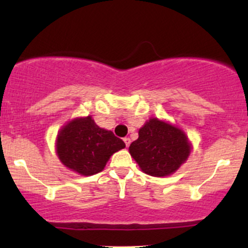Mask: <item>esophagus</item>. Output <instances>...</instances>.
Instances as JSON below:
<instances>
[{"mask_svg":"<svg viewBox=\"0 0 248 248\" xmlns=\"http://www.w3.org/2000/svg\"><path fill=\"white\" fill-rule=\"evenodd\" d=\"M124 143H126V147H129V144H130V139H129V138H124Z\"/></svg>","mask_w":248,"mask_h":248,"instance_id":"obj_1","label":"esophagus"}]
</instances>
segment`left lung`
Segmentation results:
<instances>
[{
    "label": "left lung",
    "instance_id": "obj_1",
    "mask_svg": "<svg viewBox=\"0 0 248 248\" xmlns=\"http://www.w3.org/2000/svg\"><path fill=\"white\" fill-rule=\"evenodd\" d=\"M129 153L142 171L162 177L175 172L184 163L190 144L181 129L154 118L139 130V139L132 142Z\"/></svg>",
    "mask_w": 248,
    "mask_h": 248
}]
</instances>
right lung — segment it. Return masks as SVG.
I'll return each mask as SVG.
<instances>
[{"mask_svg":"<svg viewBox=\"0 0 248 248\" xmlns=\"http://www.w3.org/2000/svg\"><path fill=\"white\" fill-rule=\"evenodd\" d=\"M124 147L121 139L95 124L91 116L69 122L57 139L59 160L84 176L100 172L110 156Z\"/></svg>","mask_w":248,"mask_h":248,"instance_id":"add662e5","label":"right lung"}]
</instances>
